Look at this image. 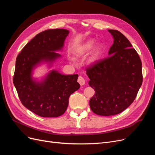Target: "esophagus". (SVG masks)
I'll return each instance as SVG.
<instances>
[{
	"mask_svg": "<svg viewBox=\"0 0 155 155\" xmlns=\"http://www.w3.org/2000/svg\"><path fill=\"white\" fill-rule=\"evenodd\" d=\"M78 83H79V84H80L81 86L84 85H85V79H84L82 76H79V77L78 78Z\"/></svg>",
	"mask_w": 155,
	"mask_h": 155,
	"instance_id": "1",
	"label": "esophagus"
}]
</instances>
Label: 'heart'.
Returning <instances> with one entry per match:
<instances>
[{"label":"heart","instance_id":"obj_1","mask_svg":"<svg viewBox=\"0 0 155 155\" xmlns=\"http://www.w3.org/2000/svg\"><path fill=\"white\" fill-rule=\"evenodd\" d=\"M94 43L95 40L94 39H90L84 42L81 45L76 46L73 50V54L74 57L76 58H79L83 57V56H85L92 48ZM92 48L88 57L87 59V63L89 65L94 64L99 60L102 52L103 46L101 44L97 43ZM71 60L74 61L73 59H71Z\"/></svg>","mask_w":155,"mask_h":155}]
</instances>
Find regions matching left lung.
<instances>
[{
  "instance_id": "8db88e82",
  "label": "left lung",
  "mask_w": 155,
  "mask_h": 155,
  "mask_svg": "<svg viewBox=\"0 0 155 155\" xmlns=\"http://www.w3.org/2000/svg\"><path fill=\"white\" fill-rule=\"evenodd\" d=\"M114 39L109 57L87 69L88 85L95 94L90 100L93 112L118 114L134 101L143 81L142 62L129 41L118 30H109Z\"/></svg>"
}]
</instances>
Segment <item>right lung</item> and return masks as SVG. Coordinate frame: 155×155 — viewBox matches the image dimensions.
Masks as SVG:
<instances>
[{
	"instance_id": "1",
	"label": "right lung",
	"mask_w": 155,
	"mask_h": 155,
	"mask_svg": "<svg viewBox=\"0 0 155 155\" xmlns=\"http://www.w3.org/2000/svg\"><path fill=\"white\" fill-rule=\"evenodd\" d=\"M69 31L51 29L35 35L22 48L16 59L13 84L22 105L41 117H58L66 111L68 98L80 88L78 75H64L51 70L40 80L33 76L43 64L50 68L61 55Z\"/></svg>"
}]
</instances>
